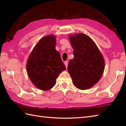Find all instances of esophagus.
Returning a JSON list of instances; mask_svg holds the SVG:
<instances>
[{"instance_id": "34e87169", "label": "esophagus", "mask_w": 126, "mask_h": 126, "mask_svg": "<svg viewBox=\"0 0 126 126\" xmlns=\"http://www.w3.org/2000/svg\"><path fill=\"white\" fill-rule=\"evenodd\" d=\"M68 62L67 61H65V62H64V64H65V66L66 68H67L68 67Z\"/></svg>"}]
</instances>
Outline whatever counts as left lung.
Instances as JSON below:
<instances>
[{
    "label": "left lung",
    "instance_id": "left-lung-1",
    "mask_svg": "<svg viewBox=\"0 0 126 126\" xmlns=\"http://www.w3.org/2000/svg\"><path fill=\"white\" fill-rule=\"evenodd\" d=\"M69 38L74 57L68 63V71L75 87L88 89L101 78L104 71V59L96 45L85 34L71 35Z\"/></svg>",
    "mask_w": 126,
    "mask_h": 126
}]
</instances>
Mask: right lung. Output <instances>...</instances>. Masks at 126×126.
Wrapping results in <instances>:
<instances>
[{
  "mask_svg": "<svg viewBox=\"0 0 126 126\" xmlns=\"http://www.w3.org/2000/svg\"><path fill=\"white\" fill-rule=\"evenodd\" d=\"M54 35L41 38L34 47L27 63L26 68L30 80L43 90L51 89L56 79L66 67L56 49Z\"/></svg>",
  "mask_w": 126,
  "mask_h": 126,
  "instance_id": "obj_1",
  "label": "right lung"
}]
</instances>
